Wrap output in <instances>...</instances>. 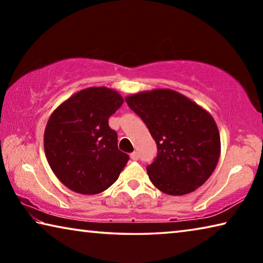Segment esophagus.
Masks as SVG:
<instances>
[{
    "label": "esophagus",
    "mask_w": 263,
    "mask_h": 263,
    "mask_svg": "<svg viewBox=\"0 0 263 263\" xmlns=\"http://www.w3.org/2000/svg\"><path fill=\"white\" fill-rule=\"evenodd\" d=\"M130 157H131V159L133 160V161H137V160L139 159V155H138V153H137V152H133V153H131V154H130Z\"/></svg>",
    "instance_id": "esophagus-1"
}]
</instances>
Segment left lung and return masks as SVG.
Here are the masks:
<instances>
[{
    "label": "left lung",
    "mask_w": 263,
    "mask_h": 263,
    "mask_svg": "<svg viewBox=\"0 0 263 263\" xmlns=\"http://www.w3.org/2000/svg\"><path fill=\"white\" fill-rule=\"evenodd\" d=\"M157 142L147 174L159 190L185 195L215 171L220 154L219 131L212 116L171 89H155L125 99Z\"/></svg>",
    "instance_id": "1"
}]
</instances>
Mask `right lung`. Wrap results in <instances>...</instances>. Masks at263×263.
<instances>
[{"label": "right lung", "instance_id": "1", "mask_svg": "<svg viewBox=\"0 0 263 263\" xmlns=\"http://www.w3.org/2000/svg\"><path fill=\"white\" fill-rule=\"evenodd\" d=\"M123 102L112 89L91 87L69 97L51 115L44 148L53 173L70 190L95 195L117 181L130 157L118 149L109 117Z\"/></svg>", "mask_w": 263, "mask_h": 263}]
</instances>
